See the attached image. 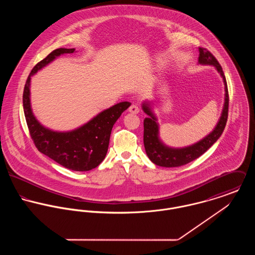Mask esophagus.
Wrapping results in <instances>:
<instances>
[{
  "instance_id": "34e87169",
  "label": "esophagus",
  "mask_w": 255,
  "mask_h": 255,
  "mask_svg": "<svg viewBox=\"0 0 255 255\" xmlns=\"http://www.w3.org/2000/svg\"><path fill=\"white\" fill-rule=\"evenodd\" d=\"M139 107L137 106V105H135V104H132L129 108H128V112H130V113H132V114H138L139 113Z\"/></svg>"
}]
</instances>
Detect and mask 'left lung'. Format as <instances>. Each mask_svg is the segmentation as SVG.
Masks as SVG:
<instances>
[{"label": "left lung", "mask_w": 255, "mask_h": 255, "mask_svg": "<svg viewBox=\"0 0 255 255\" xmlns=\"http://www.w3.org/2000/svg\"><path fill=\"white\" fill-rule=\"evenodd\" d=\"M198 62L204 65H213L222 75L225 83V91H226L225 105H224V109H223V113L220 118L218 125L209 135H207L204 139L200 140L199 142L193 145L182 148V149L169 148L164 145L159 140L158 125L156 123V118L152 114L148 105L143 104V107H142L143 111L149 116V118H146L143 123V126H144L143 142L145 147L146 154L149 157V159L157 166L166 167V168L180 167L197 159L217 141V139L223 133L224 128L226 127L227 120H228V112H229V92H228L227 81H226L223 69L219 64L217 59L206 48H199Z\"/></svg>", "instance_id": "obj_1"}]
</instances>
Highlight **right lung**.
Returning <instances> with one entry per match:
<instances>
[{
	"mask_svg": "<svg viewBox=\"0 0 255 255\" xmlns=\"http://www.w3.org/2000/svg\"><path fill=\"white\" fill-rule=\"evenodd\" d=\"M73 52L74 49H56L36 64L26 79L22 102L28 130L37 149L65 168L83 172L96 168L105 159L113 126L122 113L130 106V103L122 102L105 110L89 123L73 131L56 132L42 127L30 108V77L56 57Z\"/></svg>",
	"mask_w": 255,
	"mask_h": 255,
	"instance_id": "obj_1",
	"label": "right lung"
}]
</instances>
